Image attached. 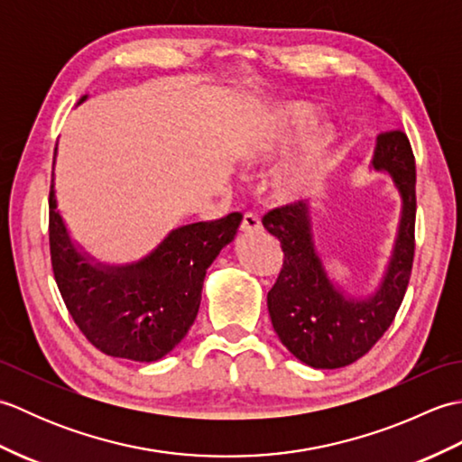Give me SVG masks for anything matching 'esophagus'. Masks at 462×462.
Returning a JSON list of instances; mask_svg holds the SVG:
<instances>
[{
  "label": "esophagus",
  "instance_id": "1",
  "mask_svg": "<svg viewBox=\"0 0 462 462\" xmlns=\"http://www.w3.org/2000/svg\"><path fill=\"white\" fill-rule=\"evenodd\" d=\"M240 230L252 234V232H260L262 230V222H260V216L254 214V212H246L242 216V224H240Z\"/></svg>",
  "mask_w": 462,
  "mask_h": 462
}]
</instances>
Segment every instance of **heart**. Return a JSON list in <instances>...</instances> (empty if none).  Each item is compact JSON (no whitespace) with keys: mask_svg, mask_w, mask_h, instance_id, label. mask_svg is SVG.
<instances>
[{"mask_svg":"<svg viewBox=\"0 0 462 462\" xmlns=\"http://www.w3.org/2000/svg\"><path fill=\"white\" fill-rule=\"evenodd\" d=\"M313 116L311 105L288 101L273 106L258 126V133L246 149V161L262 164L282 152L300 131L306 129ZM337 131L331 123H318L301 136L300 149L291 162L276 176V194L282 200H300L316 190L329 159Z\"/></svg>","mask_w":462,"mask_h":462,"instance_id":"heart-1","label":"heart"}]
</instances>
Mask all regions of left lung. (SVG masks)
<instances>
[{"label": "left lung", "instance_id": "left-lung-1", "mask_svg": "<svg viewBox=\"0 0 462 462\" xmlns=\"http://www.w3.org/2000/svg\"><path fill=\"white\" fill-rule=\"evenodd\" d=\"M371 169L387 172L401 196L393 252L379 288L353 298L328 276L313 242L306 202L282 206L262 218L283 250L280 276L268 291L273 331L293 357L316 369L346 367L389 329L409 286L415 256V156L403 131L377 136Z\"/></svg>", "mask_w": 462, "mask_h": 462}]
</instances>
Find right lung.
Instances as JSON below:
<instances>
[{"mask_svg":"<svg viewBox=\"0 0 462 462\" xmlns=\"http://www.w3.org/2000/svg\"><path fill=\"white\" fill-rule=\"evenodd\" d=\"M87 99V95L79 103ZM57 151V149H55ZM240 212L172 230L149 256L125 266L95 262L71 240L49 192V248L57 288L77 328L105 356L156 361L189 333L206 270L236 236Z\"/></svg>","mask_w":462,"mask_h":462,"instance_id":"right-lung-1","label":"right lung"}]
</instances>
